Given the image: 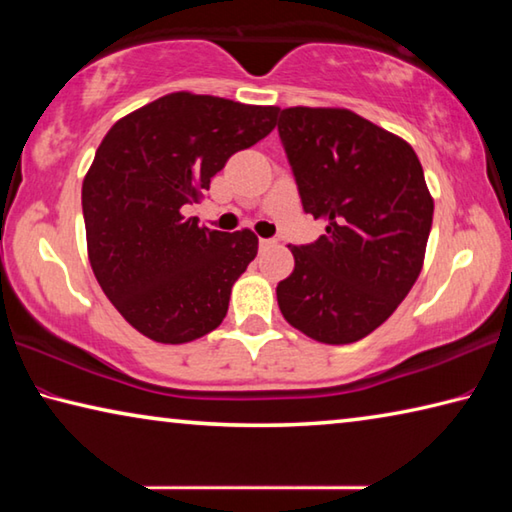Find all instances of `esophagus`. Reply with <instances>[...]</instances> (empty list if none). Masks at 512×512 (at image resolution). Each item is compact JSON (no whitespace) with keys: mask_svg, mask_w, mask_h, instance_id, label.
<instances>
[{"mask_svg":"<svg viewBox=\"0 0 512 512\" xmlns=\"http://www.w3.org/2000/svg\"><path fill=\"white\" fill-rule=\"evenodd\" d=\"M275 244V241L273 239H259V248H262V250H266V248H271Z\"/></svg>","mask_w":512,"mask_h":512,"instance_id":"esophagus-1","label":"esophagus"}]
</instances>
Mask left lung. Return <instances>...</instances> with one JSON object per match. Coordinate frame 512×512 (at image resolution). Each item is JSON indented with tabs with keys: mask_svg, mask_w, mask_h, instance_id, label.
Wrapping results in <instances>:
<instances>
[{
	"mask_svg": "<svg viewBox=\"0 0 512 512\" xmlns=\"http://www.w3.org/2000/svg\"><path fill=\"white\" fill-rule=\"evenodd\" d=\"M280 140L305 212L325 235L289 246L277 284L287 323L309 339L348 345L409 296L427 253L433 198L411 144L348 108H284Z\"/></svg>",
	"mask_w": 512,
	"mask_h": 512,
	"instance_id": "left-lung-1",
	"label": "left lung"
}]
</instances>
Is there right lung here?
<instances>
[{
    "label": "right lung",
    "instance_id": "right-lung-1",
    "mask_svg": "<svg viewBox=\"0 0 512 512\" xmlns=\"http://www.w3.org/2000/svg\"><path fill=\"white\" fill-rule=\"evenodd\" d=\"M280 108L171 92L115 121L83 178L88 257L103 293L146 339L180 345L223 323L257 255L253 230L185 216L232 153L273 131Z\"/></svg>",
    "mask_w": 512,
    "mask_h": 512
}]
</instances>
